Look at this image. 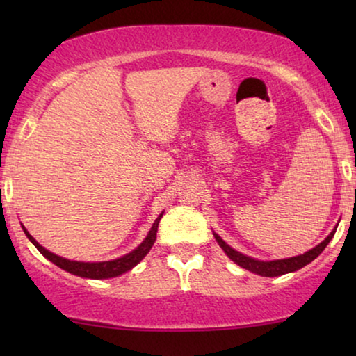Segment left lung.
<instances>
[{
    "mask_svg": "<svg viewBox=\"0 0 356 356\" xmlns=\"http://www.w3.org/2000/svg\"><path fill=\"white\" fill-rule=\"evenodd\" d=\"M335 230H337V228H334V230L329 233V236L325 238L323 243H319V245L313 248V250L306 251L305 254L289 257V259H277V261H259V259H254V257L245 256V254H241L240 251H235L232 246H228L227 243L217 235V233H213V236H216V240L218 245H220L222 250L225 251V254L230 257L235 264L243 267V269L250 270V272H252V274L262 275V277H279V275L289 274V272L298 270V269H301V267H305L306 264H309L311 261H314L316 257H318L321 252L324 251V248L329 245V241L332 240Z\"/></svg>",
    "mask_w": 356,
    "mask_h": 356,
    "instance_id": "left-lung-1",
    "label": "left lung"
}]
</instances>
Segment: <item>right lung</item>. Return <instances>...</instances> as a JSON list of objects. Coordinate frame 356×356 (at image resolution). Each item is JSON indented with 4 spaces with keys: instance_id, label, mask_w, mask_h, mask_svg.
<instances>
[{
    "instance_id": "obj_1",
    "label": "right lung",
    "mask_w": 356,
    "mask_h": 356,
    "mask_svg": "<svg viewBox=\"0 0 356 356\" xmlns=\"http://www.w3.org/2000/svg\"><path fill=\"white\" fill-rule=\"evenodd\" d=\"M162 216H163V212L160 213L157 218H155L154 225H152V228H150V232L147 233V236H145V240L140 243V245L136 248L134 251L128 252L126 256L118 257V259L104 261V262H81V261L65 259V257L53 254V252H50L43 246L38 245V243L33 240V236L31 235V233L26 230V227H22V230L27 235L29 240L32 241V245L35 246L48 261H51L53 264L61 267L63 270L70 272V274L84 277V279H111V277H118L121 274H124V272L131 270L134 266H138L139 262L144 259L145 254L150 251V248L154 246L155 238H157V228H159V222H160V218H162Z\"/></svg>"
}]
</instances>
